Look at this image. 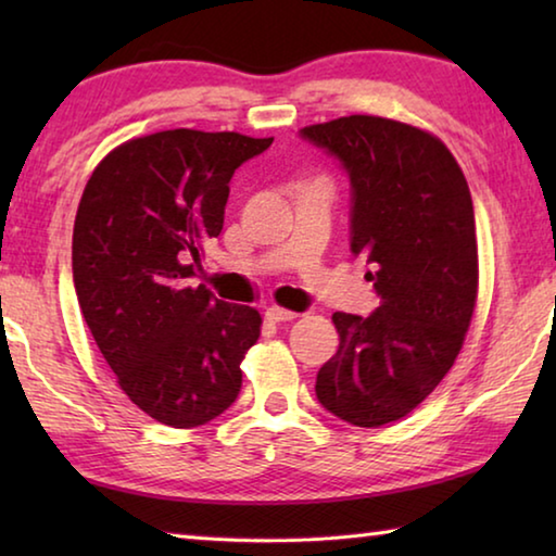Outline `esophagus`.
Segmentation results:
<instances>
[{
    "label": "esophagus",
    "instance_id": "esophagus-1",
    "mask_svg": "<svg viewBox=\"0 0 556 556\" xmlns=\"http://www.w3.org/2000/svg\"><path fill=\"white\" fill-rule=\"evenodd\" d=\"M265 316L269 318L271 324H281V321H294L296 312H287V308H281V306H269Z\"/></svg>",
    "mask_w": 556,
    "mask_h": 556
}]
</instances>
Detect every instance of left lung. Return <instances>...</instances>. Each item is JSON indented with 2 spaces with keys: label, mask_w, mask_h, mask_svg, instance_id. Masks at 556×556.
I'll list each match as a JSON object with an SVG mask.
<instances>
[{
  "label": "left lung",
  "mask_w": 556,
  "mask_h": 556,
  "mask_svg": "<svg viewBox=\"0 0 556 556\" xmlns=\"http://www.w3.org/2000/svg\"><path fill=\"white\" fill-rule=\"evenodd\" d=\"M351 178V252L380 296L370 316L333 314L338 353L316 397L353 427H382L425 402L464 345L478 294L473 201L441 139L351 115L299 131Z\"/></svg>",
  "instance_id": "8db88e82"
}]
</instances>
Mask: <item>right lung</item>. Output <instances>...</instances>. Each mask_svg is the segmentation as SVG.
Returning <instances> with one entry per match:
<instances>
[{"mask_svg": "<svg viewBox=\"0 0 556 556\" xmlns=\"http://www.w3.org/2000/svg\"><path fill=\"white\" fill-rule=\"evenodd\" d=\"M269 144L238 131H156L110 152L83 191L73 228L83 318L119 388L166 427L208 425L240 394L262 318L191 277L223 230L235 168Z\"/></svg>", "mask_w": 556, "mask_h": 556, "instance_id": "obj_1", "label": "right lung"}]
</instances>
